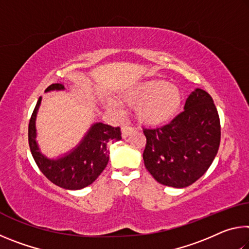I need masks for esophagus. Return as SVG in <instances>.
I'll return each instance as SVG.
<instances>
[{"label":"esophagus","mask_w":249,"mask_h":249,"mask_svg":"<svg viewBox=\"0 0 249 249\" xmlns=\"http://www.w3.org/2000/svg\"><path fill=\"white\" fill-rule=\"evenodd\" d=\"M133 132H134V127H132V126H127V125L123 126V128H122V136L126 138L127 136H129V135Z\"/></svg>","instance_id":"34e87169"}]
</instances>
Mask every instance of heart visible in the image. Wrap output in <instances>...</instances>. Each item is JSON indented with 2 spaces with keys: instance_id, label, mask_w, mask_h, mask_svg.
I'll return each mask as SVG.
<instances>
[{
  "instance_id": "1",
  "label": "heart",
  "mask_w": 249,
  "mask_h": 249,
  "mask_svg": "<svg viewBox=\"0 0 249 249\" xmlns=\"http://www.w3.org/2000/svg\"><path fill=\"white\" fill-rule=\"evenodd\" d=\"M122 98L129 104H137L138 120L148 125L166 123L174 116L181 105V94L178 88L162 80H150L136 84L126 90ZM115 108L116 104L109 102Z\"/></svg>"
}]
</instances>
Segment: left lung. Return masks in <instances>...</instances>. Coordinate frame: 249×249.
Wrapping results in <instances>:
<instances>
[{
	"instance_id": "obj_1",
	"label": "left lung",
	"mask_w": 249,
	"mask_h": 249,
	"mask_svg": "<svg viewBox=\"0 0 249 249\" xmlns=\"http://www.w3.org/2000/svg\"><path fill=\"white\" fill-rule=\"evenodd\" d=\"M142 129L146 169L169 187L185 188L200 179L220 147V117L213 99L202 89L189 95L184 109L170 123Z\"/></svg>"
}]
</instances>
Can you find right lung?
<instances>
[{"mask_svg": "<svg viewBox=\"0 0 249 249\" xmlns=\"http://www.w3.org/2000/svg\"><path fill=\"white\" fill-rule=\"evenodd\" d=\"M64 89V84L53 83L46 92ZM40 101L41 98L37 101L28 124V144L34 160L46 178L58 187L67 190H79L88 187L107 167L109 155L107 144L122 140L121 128L95 123L72 151L60 158L49 159L40 153L36 142L35 120Z\"/></svg>", "mask_w": 249, "mask_h": 249, "instance_id": "right-lung-1", "label": "right lung"}]
</instances>
